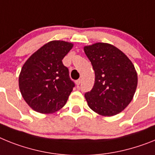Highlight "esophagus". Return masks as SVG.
I'll return each instance as SVG.
<instances>
[{
	"instance_id": "34e87169",
	"label": "esophagus",
	"mask_w": 155,
	"mask_h": 155,
	"mask_svg": "<svg viewBox=\"0 0 155 155\" xmlns=\"http://www.w3.org/2000/svg\"><path fill=\"white\" fill-rule=\"evenodd\" d=\"M80 83H81V79H77L76 81V85L77 86V87H79V85L80 84Z\"/></svg>"
}]
</instances>
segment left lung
Masks as SVG:
<instances>
[{
	"label": "left lung",
	"mask_w": 155,
	"mask_h": 155,
	"mask_svg": "<svg viewBox=\"0 0 155 155\" xmlns=\"http://www.w3.org/2000/svg\"><path fill=\"white\" fill-rule=\"evenodd\" d=\"M84 51L95 73L91 91L86 93L88 106L103 116H113L133 100L137 87V73L129 58L115 46L96 43Z\"/></svg>",
	"instance_id": "1"
}]
</instances>
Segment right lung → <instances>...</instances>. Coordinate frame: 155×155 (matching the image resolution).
Segmentation results:
<instances>
[{"mask_svg": "<svg viewBox=\"0 0 155 155\" xmlns=\"http://www.w3.org/2000/svg\"><path fill=\"white\" fill-rule=\"evenodd\" d=\"M72 43L53 40L33 53L23 64L18 77L21 96L37 112L50 114L66 104L75 83L69 78L62 59Z\"/></svg>", "mask_w": 155, "mask_h": 155, "instance_id": "obj_1", "label": "right lung"}]
</instances>
